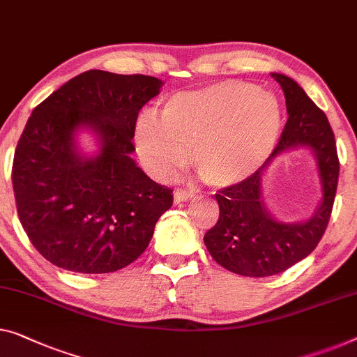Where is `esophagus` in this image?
Returning <instances> with one entry per match:
<instances>
[{
	"label": "esophagus",
	"mask_w": 357,
	"mask_h": 357,
	"mask_svg": "<svg viewBox=\"0 0 357 357\" xmlns=\"http://www.w3.org/2000/svg\"><path fill=\"white\" fill-rule=\"evenodd\" d=\"M194 197V192H190V190H185V189H176L174 190V200L176 202H188Z\"/></svg>",
	"instance_id": "34e87169"
}]
</instances>
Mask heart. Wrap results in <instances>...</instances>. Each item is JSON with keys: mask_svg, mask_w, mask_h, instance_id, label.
<instances>
[{"mask_svg": "<svg viewBox=\"0 0 357 357\" xmlns=\"http://www.w3.org/2000/svg\"><path fill=\"white\" fill-rule=\"evenodd\" d=\"M280 121L273 94L250 83L221 82L165 100L157 121L137 123L135 142L158 179L173 178L192 149L200 178L213 188H229L252 176L269 157Z\"/></svg>", "mask_w": 357, "mask_h": 357, "instance_id": "heart-1", "label": "heart"}]
</instances>
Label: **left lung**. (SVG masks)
Returning a JSON list of instances; mask_svg holds the SVG:
<instances>
[{"label":"left lung","instance_id":"obj_1","mask_svg":"<svg viewBox=\"0 0 357 357\" xmlns=\"http://www.w3.org/2000/svg\"><path fill=\"white\" fill-rule=\"evenodd\" d=\"M271 77L284 91L289 114L279 144L252 176L215 195L220 218L204 237L218 264L247 278L284 273L317 247L331 220L340 173L335 136L326 114L295 79L282 73ZM298 146H307L315 155L323 197L307 220L284 223L275 220L265 206L262 179L275 156Z\"/></svg>","mask_w":357,"mask_h":357}]
</instances>
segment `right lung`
<instances>
[{"mask_svg": "<svg viewBox=\"0 0 357 357\" xmlns=\"http://www.w3.org/2000/svg\"><path fill=\"white\" fill-rule=\"evenodd\" d=\"M162 86L153 77L88 70L31 112L14 153L15 205L30 242L57 268H125L172 208L173 190L131 158L137 115ZM79 130L95 136L93 156L77 147Z\"/></svg>", "mask_w": 357, "mask_h": 357, "instance_id": "obj_1", "label": "right lung"}]
</instances>
